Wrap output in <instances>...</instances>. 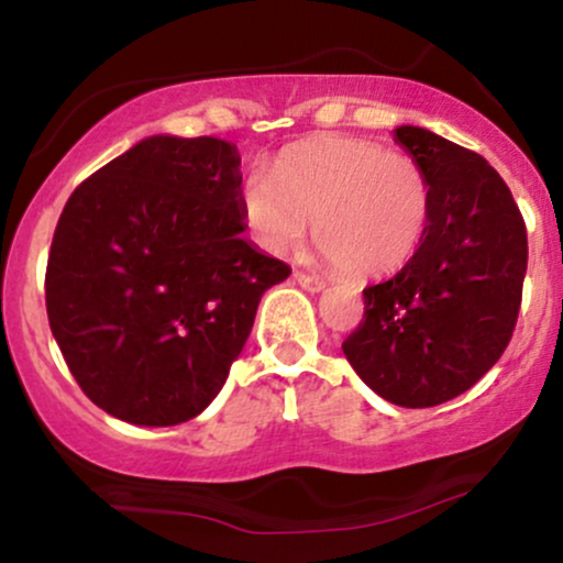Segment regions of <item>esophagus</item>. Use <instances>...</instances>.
<instances>
[{
  "mask_svg": "<svg viewBox=\"0 0 563 563\" xmlns=\"http://www.w3.org/2000/svg\"><path fill=\"white\" fill-rule=\"evenodd\" d=\"M294 280L299 283L303 290H312V294H318V290L325 288V280H322L320 275H307V273H299V269L294 273Z\"/></svg>",
  "mask_w": 563,
  "mask_h": 563,
  "instance_id": "obj_1",
  "label": "esophagus"
}]
</instances>
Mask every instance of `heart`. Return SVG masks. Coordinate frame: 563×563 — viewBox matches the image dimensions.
<instances>
[{
  "label": "heart",
  "instance_id": "heart-1",
  "mask_svg": "<svg viewBox=\"0 0 563 563\" xmlns=\"http://www.w3.org/2000/svg\"><path fill=\"white\" fill-rule=\"evenodd\" d=\"M245 222L264 249H296L318 219V243L357 277L402 269L434 214V187L421 161L360 137L303 142L277 177L251 169L241 190Z\"/></svg>",
  "mask_w": 563,
  "mask_h": 563
}]
</instances>
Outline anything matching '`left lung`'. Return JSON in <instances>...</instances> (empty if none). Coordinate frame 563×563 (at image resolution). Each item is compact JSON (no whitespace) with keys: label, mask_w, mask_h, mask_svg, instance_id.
<instances>
[{"label":"left lung","mask_w":563,"mask_h":563,"mask_svg":"<svg viewBox=\"0 0 563 563\" xmlns=\"http://www.w3.org/2000/svg\"><path fill=\"white\" fill-rule=\"evenodd\" d=\"M394 137L429 172L434 214L418 254L363 290V322L341 349L384 399L434 407L468 391L506 352L527 275V228L479 153L421 126H397Z\"/></svg>","instance_id":"1"}]
</instances>
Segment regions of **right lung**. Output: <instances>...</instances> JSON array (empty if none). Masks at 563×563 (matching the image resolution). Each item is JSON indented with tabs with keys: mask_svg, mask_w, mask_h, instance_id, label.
Returning <instances> with one entry per match:
<instances>
[{
	"mask_svg": "<svg viewBox=\"0 0 563 563\" xmlns=\"http://www.w3.org/2000/svg\"><path fill=\"white\" fill-rule=\"evenodd\" d=\"M241 156L217 137L140 140L70 192L44 277L76 384L134 426L211 405L286 262L241 232Z\"/></svg>",
	"mask_w": 563,
	"mask_h": 563,
	"instance_id": "right-lung-1",
	"label": "right lung"
}]
</instances>
